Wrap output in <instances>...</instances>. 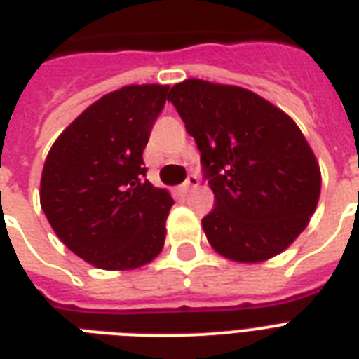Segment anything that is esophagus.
<instances>
[{"label": "esophagus", "instance_id": "34e87169", "mask_svg": "<svg viewBox=\"0 0 359 359\" xmlns=\"http://www.w3.org/2000/svg\"><path fill=\"white\" fill-rule=\"evenodd\" d=\"M198 184H199L198 177H196V175H188V179L184 180V184L180 186V191H182V194H188V191H191L194 188H198Z\"/></svg>", "mask_w": 359, "mask_h": 359}]
</instances>
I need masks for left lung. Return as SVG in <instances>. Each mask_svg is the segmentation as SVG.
<instances>
[{
  "label": "left lung",
  "mask_w": 359,
  "mask_h": 359,
  "mask_svg": "<svg viewBox=\"0 0 359 359\" xmlns=\"http://www.w3.org/2000/svg\"><path fill=\"white\" fill-rule=\"evenodd\" d=\"M196 139L215 207L201 220L216 252L239 264L277 256L307 228L322 175L294 120L250 90L186 79L168 97Z\"/></svg>",
  "instance_id": "left-lung-1"
}]
</instances>
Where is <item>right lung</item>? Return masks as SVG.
Returning <instances> with one entry per match:
<instances>
[{"label":"right lung","mask_w":359,"mask_h":359,"mask_svg":"<svg viewBox=\"0 0 359 359\" xmlns=\"http://www.w3.org/2000/svg\"><path fill=\"white\" fill-rule=\"evenodd\" d=\"M169 86L131 84L103 95L52 144L41 207L71 252L107 271L137 269L161 252L173 198L144 179L143 150Z\"/></svg>","instance_id":"add662e5"}]
</instances>
